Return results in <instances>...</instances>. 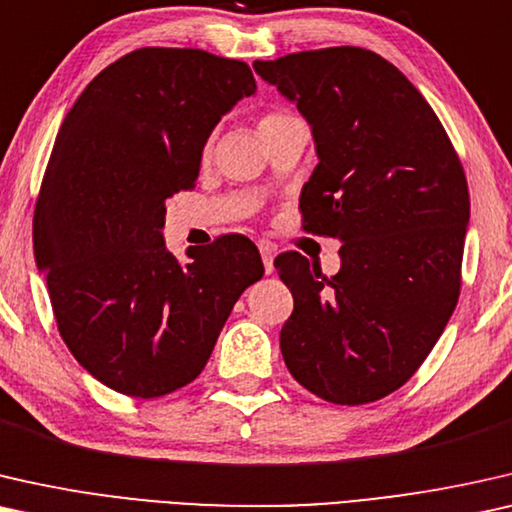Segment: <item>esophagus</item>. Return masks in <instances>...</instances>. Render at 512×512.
Returning a JSON list of instances; mask_svg holds the SVG:
<instances>
[{
	"label": "esophagus",
	"instance_id": "obj_1",
	"mask_svg": "<svg viewBox=\"0 0 512 512\" xmlns=\"http://www.w3.org/2000/svg\"><path fill=\"white\" fill-rule=\"evenodd\" d=\"M259 253H262L264 271L273 273V257H276V248H273L271 243H259Z\"/></svg>",
	"mask_w": 512,
	"mask_h": 512
}]
</instances>
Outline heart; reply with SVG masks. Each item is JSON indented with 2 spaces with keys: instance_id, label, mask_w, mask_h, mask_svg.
I'll return each mask as SVG.
<instances>
[{
  "instance_id": "heart-1",
  "label": "heart",
  "mask_w": 512,
  "mask_h": 512,
  "mask_svg": "<svg viewBox=\"0 0 512 512\" xmlns=\"http://www.w3.org/2000/svg\"><path fill=\"white\" fill-rule=\"evenodd\" d=\"M294 120V115L290 113H266L262 120H259V132H269V129H276L280 125H285V122Z\"/></svg>"
}]
</instances>
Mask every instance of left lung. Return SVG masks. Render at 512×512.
<instances>
[{"instance_id":"1","label":"left lung","mask_w":512,"mask_h":512,"mask_svg":"<svg viewBox=\"0 0 512 512\" xmlns=\"http://www.w3.org/2000/svg\"><path fill=\"white\" fill-rule=\"evenodd\" d=\"M253 67L311 125L304 229L343 243L331 278L294 250L273 262L294 297L280 352L320 399L378 401L413 376L457 306L464 169L427 99L378 53L338 46Z\"/></svg>"}]
</instances>
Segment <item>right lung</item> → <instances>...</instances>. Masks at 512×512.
Returning a JSON list of instances; mask_svg holds the SVG:
<instances>
[{"instance_id":"right-lung-1","label":"right lung","mask_w":512,"mask_h":512,"mask_svg":"<svg viewBox=\"0 0 512 512\" xmlns=\"http://www.w3.org/2000/svg\"><path fill=\"white\" fill-rule=\"evenodd\" d=\"M257 85L246 62L139 48L81 92L34 208V255L57 329L90 376L136 399L204 371L236 299L264 266L246 236L164 246L167 199L192 190L208 136Z\"/></svg>"}]
</instances>
